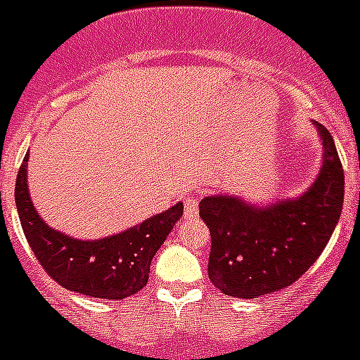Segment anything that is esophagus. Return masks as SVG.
I'll use <instances>...</instances> for the list:
<instances>
[{
	"label": "esophagus",
	"instance_id": "obj_1",
	"mask_svg": "<svg viewBox=\"0 0 360 360\" xmlns=\"http://www.w3.org/2000/svg\"><path fill=\"white\" fill-rule=\"evenodd\" d=\"M183 203H185V218H188V220L195 218L198 212H200V200L195 195H186Z\"/></svg>",
	"mask_w": 360,
	"mask_h": 360
}]
</instances>
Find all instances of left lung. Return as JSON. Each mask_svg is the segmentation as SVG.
<instances>
[{
    "instance_id": "left-lung-1",
    "label": "left lung",
    "mask_w": 360,
    "mask_h": 360,
    "mask_svg": "<svg viewBox=\"0 0 360 360\" xmlns=\"http://www.w3.org/2000/svg\"><path fill=\"white\" fill-rule=\"evenodd\" d=\"M323 162L296 200L255 207L236 195H207L200 216L210 231L209 279L226 296L261 297L296 283L322 255L344 203V170L331 133L314 122Z\"/></svg>"
}]
</instances>
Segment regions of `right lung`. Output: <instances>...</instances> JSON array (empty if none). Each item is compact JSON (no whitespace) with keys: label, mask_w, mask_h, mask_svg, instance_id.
<instances>
[{"label":"right lung","mask_w":360,"mask_h":360,"mask_svg":"<svg viewBox=\"0 0 360 360\" xmlns=\"http://www.w3.org/2000/svg\"><path fill=\"white\" fill-rule=\"evenodd\" d=\"M27 160L25 153L14 198L23 235L48 276L68 290L101 300H125L142 290L150 277L151 259L183 216V203L118 235L79 240L51 229L38 216L27 190Z\"/></svg>","instance_id":"obj_1"}]
</instances>
